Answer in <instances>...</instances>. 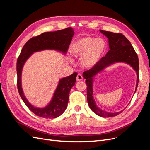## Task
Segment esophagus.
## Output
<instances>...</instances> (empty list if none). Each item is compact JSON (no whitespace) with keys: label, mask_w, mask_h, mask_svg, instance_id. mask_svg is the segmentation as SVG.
Segmentation results:
<instances>
[{"label":"esophagus","mask_w":150,"mask_h":150,"mask_svg":"<svg viewBox=\"0 0 150 150\" xmlns=\"http://www.w3.org/2000/svg\"><path fill=\"white\" fill-rule=\"evenodd\" d=\"M83 79V77L82 76L81 74H78V76H77V78H76V81H81Z\"/></svg>","instance_id":"1"}]
</instances>
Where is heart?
I'll return each mask as SVG.
<instances>
[{
	"label": "heart",
	"mask_w": 150,
	"mask_h": 150,
	"mask_svg": "<svg viewBox=\"0 0 150 150\" xmlns=\"http://www.w3.org/2000/svg\"><path fill=\"white\" fill-rule=\"evenodd\" d=\"M106 50V43L101 38L84 37L72 44L71 51L76 57H81V64L85 69H91L101 60Z\"/></svg>",
	"instance_id": "b5f03b06"
}]
</instances>
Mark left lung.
<instances>
[{
  "instance_id": "obj_1",
  "label": "left lung",
  "mask_w": 150,
  "mask_h": 150,
  "mask_svg": "<svg viewBox=\"0 0 150 150\" xmlns=\"http://www.w3.org/2000/svg\"><path fill=\"white\" fill-rule=\"evenodd\" d=\"M99 31L108 39L110 51L107 52L105 56L101 59L96 66L84 72L83 76L86 79V83L87 85V100L91 110L99 116L109 117L117 116L124 110L117 112H109L97 106L93 97V83L95 76L99 72H101L105 68L115 63H126L132 67L137 73L136 92L139 81V61L134 48L125 35L122 34L114 33L103 30H99Z\"/></svg>"
}]
</instances>
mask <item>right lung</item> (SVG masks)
Listing matches in <instances>:
<instances>
[{
	"instance_id": "add662e5",
	"label": "right lung",
	"mask_w": 150,
	"mask_h": 150,
	"mask_svg": "<svg viewBox=\"0 0 150 150\" xmlns=\"http://www.w3.org/2000/svg\"><path fill=\"white\" fill-rule=\"evenodd\" d=\"M74 32L72 28L54 32H47L29 39L22 48L17 61V88L25 105L35 115L44 118H56L66 110L71 89L75 84L77 72L59 79L53 96L47 106L38 108L31 104L25 98L22 88V72L27 60L34 52L44 50H55L65 55Z\"/></svg>"
}]
</instances>
